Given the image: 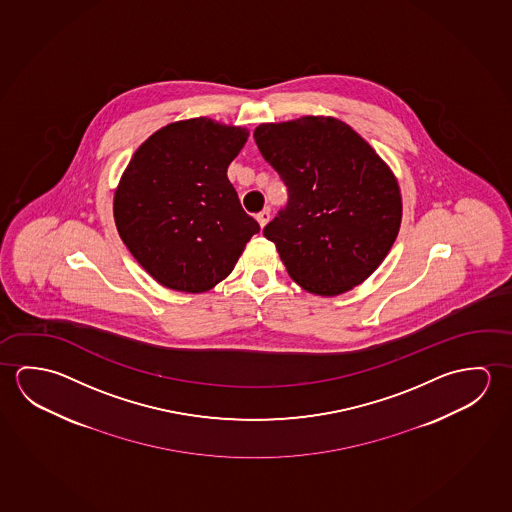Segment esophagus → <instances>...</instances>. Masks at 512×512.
I'll list each match as a JSON object with an SVG mask.
<instances>
[{
	"label": "esophagus",
	"mask_w": 512,
	"mask_h": 512,
	"mask_svg": "<svg viewBox=\"0 0 512 512\" xmlns=\"http://www.w3.org/2000/svg\"><path fill=\"white\" fill-rule=\"evenodd\" d=\"M269 218H271V214H269V209H264L262 212L257 214V221H259L260 228L266 227L268 225Z\"/></svg>",
	"instance_id": "34e87169"
}]
</instances>
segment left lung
I'll use <instances>...</instances> for the list:
<instances>
[{
	"label": "left lung",
	"instance_id": "8db88e82",
	"mask_svg": "<svg viewBox=\"0 0 512 512\" xmlns=\"http://www.w3.org/2000/svg\"><path fill=\"white\" fill-rule=\"evenodd\" d=\"M289 200L264 227L289 277L336 296L362 284L386 259L402 223L393 171L361 135L336 118L305 116L253 132Z\"/></svg>",
	"mask_w": 512,
	"mask_h": 512
}]
</instances>
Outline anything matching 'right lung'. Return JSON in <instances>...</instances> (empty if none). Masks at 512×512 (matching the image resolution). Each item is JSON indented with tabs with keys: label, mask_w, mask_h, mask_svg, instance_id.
Returning a JSON list of instances; mask_svg holds the SVG:
<instances>
[{
	"label": "right lung",
	"mask_w": 512,
	"mask_h": 512,
	"mask_svg": "<svg viewBox=\"0 0 512 512\" xmlns=\"http://www.w3.org/2000/svg\"><path fill=\"white\" fill-rule=\"evenodd\" d=\"M246 139L241 126L176 121L150 135L126 166L114 194L116 227L160 285L209 291L259 232L227 176Z\"/></svg>",
	"instance_id": "add662e5"
}]
</instances>
